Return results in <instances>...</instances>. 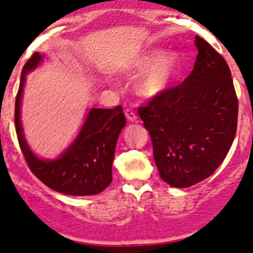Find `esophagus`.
Masks as SVG:
<instances>
[{"label":"esophagus","mask_w":253,"mask_h":253,"mask_svg":"<svg viewBox=\"0 0 253 253\" xmlns=\"http://www.w3.org/2000/svg\"><path fill=\"white\" fill-rule=\"evenodd\" d=\"M125 115H126V117H127V120H128V121H136L137 120V115L134 114V111H133V109H126V110H125Z\"/></svg>","instance_id":"34e87169"}]
</instances>
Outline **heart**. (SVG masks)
I'll return each mask as SVG.
<instances>
[{
    "label": "heart",
    "instance_id": "obj_1",
    "mask_svg": "<svg viewBox=\"0 0 253 253\" xmlns=\"http://www.w3.org/2000/svg\"><path fill=\"white\" fill-rule=\"evenodd\" d=\"M160 56V51H149L139 56L132 65V71L147 70L138 83V90L144 96H155L167 90L178 68V56L169 52Z\"/></svg>",
    "mask_w": 253,
    "mask_h": 253
}]
</instances>
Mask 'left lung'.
<instances>
[{
    "label": "left lung",
    "instance_id": "left-lung-1",
    "mask_svg": "<svg viewBox=\"0 0 253 253\" xmlns=\"http://www.w3.org/2000/svg\"><path fill=\"white\" fill-rule=\"evenodd\" d=\"M195 46L197 60L182 84L138 108L160 177L178 188L201 182L218 169L237 127L239 101L228 63L201 37Z\"/></svg>",
    "mask_w": 253,
    "mask_h": 253
}]
</instances>
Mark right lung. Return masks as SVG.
<instances>
[{"label":"right lung","instance_id":"right-lung-1","mask_svg":"<svg viewBox=\"0 0 253 253\" xmlns=\"http://www.w3.org/2000/svg\"><path fill=\"white\" fill-rule=\"evenodd\" d=\"M42 61L34 52L22 71L16 96L14 124L20 150L30 171L51 190L71 196H90L100 193L112 181V162L121 129L126 125L122 106L114 109H91L76 142L58 159L42 160L35 157L24 141L19 120L20 99L25 73Z\"/></svg>","mask_w":253,"mask_h":253}]
</instances>
